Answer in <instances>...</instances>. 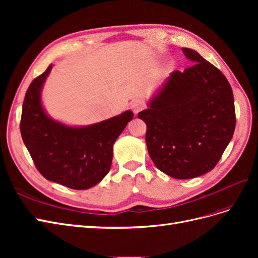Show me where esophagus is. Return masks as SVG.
Returning <instances> with one entry per match:
<instances>
[{"mask_svg": "<svg viewBox=\"0 0 258 258\" xmlns=\"http://www.w3.org/2000/svg\"><path fill=\"white\" fill-rule=\"evenodd\" d=\"M143 108H144V103L142 102V101H140V100L132 101V103H131V110H132V112H134L135 114L140 113V112H141V111L143 110Z\"/></svg>", "mask_w": 258, "mask_h": 258, "instance_id": "1", "label": "esophagus"}]
</instances>
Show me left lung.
Segmentation results:
<instances>
[{
	"instance_id": "1",
	"label": "left lung",
	"mask_w": 258,
	"mask_h": 258,
	"mask_svg": "<svg viewBox=\"0 0 258 258\" xmlns=\"http://www.w3.org/2000/svg\"><path fill=\"white\" fill-rule=\"evenodd\" d=\"M194 66L174 71L138 117L146 123L145 141L155 166L187 179L212 170L236 127L230 85L224 74L190 48H182Z\"/></svg>"
}]
</instances>
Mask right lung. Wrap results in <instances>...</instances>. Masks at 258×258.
I'll return each instance as SVG.
<instances>
[{"mask_svg":"<svg viewBox=\"0 0 258 258\" xmlns=\"http://www.w3.org/2000/svg\"><path fill=\"white\" fill-rule=\"evenodd\" d=\"M51 69L52 64L29 86L22 105L21 137L46 179L72 189H88L110 171L113 145L134 113L124 111L88 126L53 119L42 103V90Z\"/></svg>","mask_w":258,"mask_h":258,"instance_id":"right-lung-1","label":"right lung"}]
</instances>
